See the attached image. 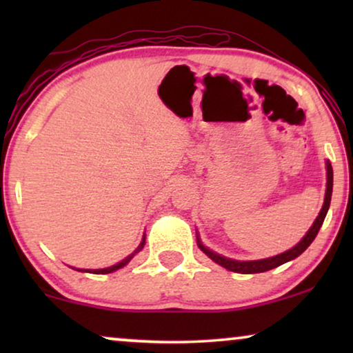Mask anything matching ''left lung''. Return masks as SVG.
I'll use <instances>...</instances> for the list:
<instances>
[{
	"mask_svg": "<svg viewBox=\"0 0 353 353\" xmlns=\"http://www.w3.org/2000/svg\"><path fill=\"white\" fill-rule=\"evenodd\" d=\"M326 194H325V202H323V207L320 210V214L313 221L312 228L307 231V234L303 236L301 239V243L297 245H294L292 249L286 250V252L279 254V255H274V257H268V259H262V260H249V262H241V260H233V259H226L223 255L214 252V250L207 249L204 244L201 243L199 236H197V245H199V249L204 252L207 257L214 260L215 263L221 265V267L230 270V272H234V273H243V274H249V273H263V272H268V270L272 268H276L279 265L289 262V260H294L296 257H299L303 250H305L308 245L313 243V239L316 238L318 231H320L323 221H325V216L327 214V209H330V204H331V194H332V167H331V162L326 161Z\"/></svg>",
	"mask_w": 353,
	"mask_h": 353,
	"instance_id": "left-lung-1",
	"label": "left lung"
}]
</instances>
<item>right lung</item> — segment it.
<instances>
[{
	"label": "right lung",
	"mask_w": 353,
	"mask_h": 353,
	"mask_svg": "<svg viewBox=\"0 0 353 353\" xmlns=\"http://www.w3.org/2000/svg\"><path fill=\"white\" fill-rule=\"evenodd\" d=\"M144 244H146V236H143V241H141V244L138 245L137 249H134V252L133 254H130L128 257H125L122 262H119V263H115V265H112V267H108V268H101V270H79V272H88V273H94V274H105V273H112V272H115V270H119V268H122V267H125V265H127L130 260H132L134 255H137L139 250H141L143 248H144Z\"/></svg>",
	"instance_id": "right-lung-1"
}]
</instances>
